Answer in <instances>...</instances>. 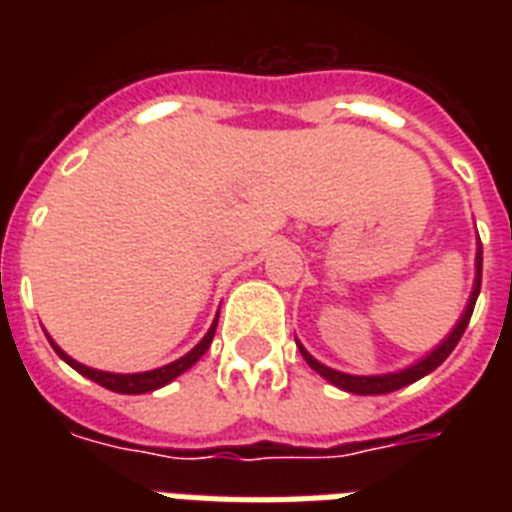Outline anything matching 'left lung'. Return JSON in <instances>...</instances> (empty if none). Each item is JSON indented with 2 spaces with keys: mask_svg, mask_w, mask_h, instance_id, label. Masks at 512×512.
Returning <instances> with one entry per match:
<instances>
[{
  "mask_svg": "<svg viewBox=\"0 0 512 512\" xmlns=\"http://www.w3.org/2000/svg\"><path fill=\"white\" fill-rule=\"evenodd\" d=\"M476 265H478L476 287H473V295H470V303H468V308H465V313H462L460 324L454 327L452 335L446 337V340L441 342V345H438V348L433 350L430 356H425L422 361H417L414 366L404 369V372L374 374V377H356V374H342V372H337V369H329V366L319 364V361H316V358H313L311 353L303 348V345H297V348H300V353H303V358L308 361V366H311V369H316L321 377H327L332 385H337V388H342V390H348V393H358V396H382V393H393V390L404 388V385H409V382H414V380H420V377H425V374L433 372L436 366L444 364L446 356H449V353L457 348L460 337L465 335V329H468V324H470V316H473V308H476L478 292H481V265H484V255H481V249H478Z\"/></svg>",
  "mask_w": 512,
  "mask_h": 512,
  "instance_id": "1",
  "label": "left lung"
}]
</instances>
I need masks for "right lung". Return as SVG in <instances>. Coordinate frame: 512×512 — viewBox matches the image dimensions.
Returning <instances> with one entry per match:
<instances>
[{"label": "right lung", "mask_w": 512, "mask_h": 512, "mask_svg": "<svg viewBox=\"0 0 512 512\" xmlns=\"http://www.w3.org/2000/svg\"><path fill=\"white\" fill-rule=\"evenodd\" d=\"M215 327H217V319L215 324L209 327V332L204 335V340L196 345V348L191 350V353H185L183 358H177V361H172V364L167 366H159V369H151V372H140V374H111V372H98V369H90V366L79 364V361H74V358H68L63 350L55 345V342L50 340V345L55 348V353H58L63 361H66L68 366H74L76 372L84 374V377H90L92 382H98V385H103V388L114 390V393H127V396H135V393H151V390L162 388V385H167V382H172L177 377V374H183L185 369H191L196 361H199L204 353H207V348L212 345V337H215Z\"/></svg>", "instance_id": "right-lung-1"}]
</instances>
